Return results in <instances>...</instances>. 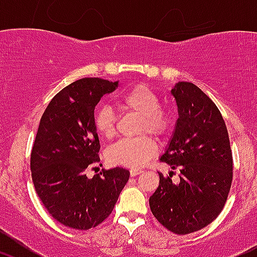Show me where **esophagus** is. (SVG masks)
<instances>
[{
  "mask_svg": "<svg viewBox=\"0 0 257 257\" xmlns=\"http://www.w3.org/2000/svg\"><path fill=\"white\" fill-rule=\"evenodd\" d=\"M142 172H143V170H142V169H136V168H133V169H131V170H129V173H131V175H132V177H136V175L141 174Z\"/></svg>",
  "mask_w": 257,
  "mask_h": 257,
  "instance_id": "1",
  "label": "esophagus"
}]
</instances>
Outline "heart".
Instances as JSON below:
<instances>
[{
  "label": "heart",
  "instance_id": "1",
  "mask_svg": "<svg viewBox=\"0 0 257 257\" xmlns=\"http://www.w3.org/2000/svg\"><path fill=\"white\" fill-rule=\"evenodd\" d=\"M116 104L124 110L142 116L139 132H148L155 137H162L172 125V116L162 109L159 97L144 85L128 90L116 99ZM94 125L98 133L104 138H112L115 132V115L108 105L95 110ZM157 145L150 137L143 136L134 139H121L108 150V159L114 165L136 168L142 167L155 154Z\"/></svg>",
  "mask_w": 257,
  "mask_h": 257
}]
</instances>
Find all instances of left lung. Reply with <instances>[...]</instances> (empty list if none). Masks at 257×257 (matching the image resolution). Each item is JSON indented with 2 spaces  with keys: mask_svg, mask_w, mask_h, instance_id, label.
<instances>
[{
  "mask_svg": "<svg viewBox=\"0 0 257 257\" xmlns=\"http://www.w3.org/2000/svg\"><path fill=\"white\" fill-rule=\"evenodd\" d=\"M170 93L179 116L160 160L179 169L180 180L175 184L159 173L149 206L163 226L186 235L208 226L221 212L232 181V154L221 113L200 88L178 82Z\"/></svg>",
  "mask_w": 257,
  "mask_h": 257,
  "instance_id": "8db88e82",
  "label": "left lung"
}]
</instances>
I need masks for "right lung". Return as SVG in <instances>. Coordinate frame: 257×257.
Instances as JSON below:
<instances>
[{"instance_id":"1","label":"right lung","mask_w":257,"mask_h":257,"mask_svg":"<svg viewBox=\"0 0 257 257\" xmlns=\"http://www.w3.org/2000/svg\"><path fill=\"white\" fill-rule=\"evenodd\" d=\"M116 82L82 78L57 93L46 108L31 153L36 193L64 226L88 230L104 221L129 180V170L113 168L88 178L99 163L94 108Z\"/></svg>"}]
</instances>
